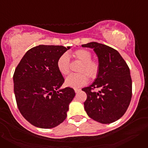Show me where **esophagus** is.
<instances>
[{"label": "esophagus", "mask_w": 148, "mask_h": 148, "mask_svg": "<svg viewBox=\"0 0 148 148\" xmlns=\"http://www.w3.org/2000/svg\"><path fill=\"white\" fill-rule=\"evenodd\" d=\"M74 90H75V92H78L81 90H80V89H78V88H75V89H74Z\"/></svg>", "instance_id": "esophagus-1"}]
</instances>
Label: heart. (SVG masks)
Segmentation results:
<instances>
[{"label":"heart","instance_id":"obj_1","mask_svg":"<svg viewBox=\"0 0 148 148\" xmlns=\"http://www.w3.org/2000/svg\"><path fill=\"white\" fill-rule=\"evenodd\" d=\"M73 56L82 62V65L78 68L79 73L71 74L65 79V84L68 87H79L85 85L90 79H94L99 73V65L96 61L91 60L92 54L90 51L85 49H80L73 53ZM58 71L63 75H67L70 73V57L67 53H64L58 58L57 61Z\"/></svg>","mask_w":148,"mask_h":148}]
</instances>
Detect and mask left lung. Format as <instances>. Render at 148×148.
<instances>
[{"label": "left lung", "instance_id": "1", "mask_svg": "<svg viewBox=\"0 0 148 148\" xmlns=\"http://www.w3.org/2000/svg\"><path fill=\"white\" fill-rule=\"evenodd\" d=\"M82 47L93 49L99 65L95 82L82 89L87 95L84 110L89 117L98 122H114L125 114L131 100L130 69L118 51L110 47L97 42ZM96 88L100 90L99 92L93 91Z\"/></svg>", "mask_w": 148, "mask_h": 148}]
</instances>
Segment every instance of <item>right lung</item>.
<instances>
[{"instance_id":"obj_1","label":"right lung","mask_w":148,"mask_h":148,"mask_svg":"<svg viewBox=\"0 0 148 148\" xmlns=\"http://www.w3.org/2000/svg\"><path fill=\"white\" fill-rule=\"evenodd\" d=\"M70 47L39 45L23 56L13 75L18 110L34 126L49 129L66 118L69 104L75 97L73 88L60 89L64 78L57 61Z\"/></svg>"}]
</instances>
